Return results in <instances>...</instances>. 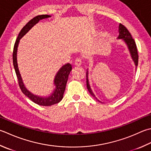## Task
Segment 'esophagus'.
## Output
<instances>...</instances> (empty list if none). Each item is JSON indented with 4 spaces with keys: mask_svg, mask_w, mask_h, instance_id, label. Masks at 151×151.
Here are the masks:
<instances>
[{
    "mask_svg": "<svg viewBox=\"0 0 151 151\" xmlns=\"http://www.w3.org/2000/svg\"><path fill=\"white\" fill-rule=\"evenodd\" d=\"M82 65V60L81 58H76L75 61V65L76 67H80Z\"/></svg>",
    "mask_w": 151,
    "mask_h": 151,
    "instance_id": "obj_1",
    "label": "esophagus"
}]
</instances>
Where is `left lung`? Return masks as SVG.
Segmentation results:
<instances>
[{
  "label": "left lung",
  "instance_id": "left-lung-1",
  "mask_svg": "<svg viewBox=\"0 0 151 151\" xmlns=\"http://www.w3.org/2000/svg\"><path fill=\"white\" fill-rule=\"evenodd\" d=\"M119 38H122L124 42L126 43L127 45H128V49L130 52V54L132 55V58L134 60L135 66L136 67H137L138 65V59H139V55H138V53H137V46L136 44H135V42L134 38H132V35L130 34V32H129V31L127 29V28L124 25H123L122 24L120 23L119 25ZM88 71L86 73V86H87V88L90 94L93 97H95V98L97 100V99L95 95L93 93L92 91L91 90V88L89 84V82H88ZM99 101V100H98Z\"/></svg>",
  "mask_w": 151,
  "mask_h": 151
}]
</instances>
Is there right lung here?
Instances as JSON below:
<instances>
[{
    "instance_id": "add662e5",
    "label": "right lung",
    "mask_w": 151,
    "mask_h": 151,
    "mask_svg": "<svg viewBox=\"0 0 151 151\" xmlns=\"http://www.w3.org/2000/svg\"><path fill=\"white\" fill-rule=\"evenodd\" d=\"M50 17L48 15H38V16H35L32 19H31L27 24L23 27L22 30L19 32L16 40V42L14 44V50H13V64L15 71L16 73V76L17 80H18V84L19 88L22 92L25 95L28 97L32 101L37 103V104L42 106H51L55 103H58L62 99L63 97V93L65 90L66 84L69 77V75L70 72L72 70V66L70 63H67L62 67L59 70L58 73L56 75L54 79V84L55 85V90H54L51 96L48 97H41L37 96H35L31 93L30 91H29L26 89L24 84L22 81V78L21 77V75L18 69V66H17V46L19 42L20 38H22L23 35L27 33L29 29H30L32 26L36 24L39 20L42 19L44 18Z\"/></svg>"
}]
</instances>
